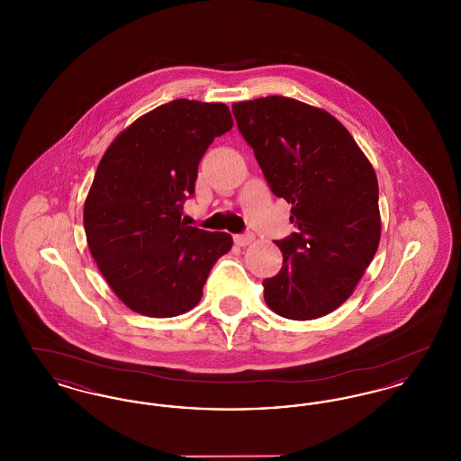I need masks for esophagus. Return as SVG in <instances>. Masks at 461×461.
<instances>
[{
    "label": "esophagus",
    "mask_w": 461,
    "mask_h": 461,
    "mask_svg": "<svg viewBox=\"0 0 461 461\" xmlns=\"http://www.w3.org/2000/svg\"><path fill=\"white\" fill-rule=\"evenodd\" d=\"M233 240H235L237 245H240V247H247L249 243H252V241L256 240V237H254L252 233H243V235H235Z\"/></svg>",
    "instance_id": "obj_1"
}]
</instances>
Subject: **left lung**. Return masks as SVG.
<instances>
[{
  "instance_id": "obj_1",
  "label": "left lung",
  "mask_w": 461,
  "mask_h": 461,
  "mask_svg": "<svg viewBox=\"0 0 461 461\" xmlns=\"http://www.w3.org/2000/svg\"><path fill=\"white\" fill-rule=\"evenodd\" d=\"M233 115L297 231L276 240L284 266L266 278L276 314L316 320L351 297L380 241L378 183L370 160L327 110L286 96L233 104Z\"/></svg>"
}]
</instances>
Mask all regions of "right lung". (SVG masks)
Masks as SVG:
<instances>
[{
    "label": "right lung",
    "mask_w": 461,
    "mask_h": 461,
    "mask_svg": "<svg viewBox=\"0 0 461 461\" xmlns=\"http://www.w3.org/2000/svg\"><path fill=\"white\" fill-rule=\"evenodd\" d=\"M233 128L224 104L179 98L141 115L102 157L85 202L89 252L126 306L173 318L198 304L233 239L181 221L198 162Z\"/></svg>",
    "instance_id": "right-lung-1"
}]
</instances>
